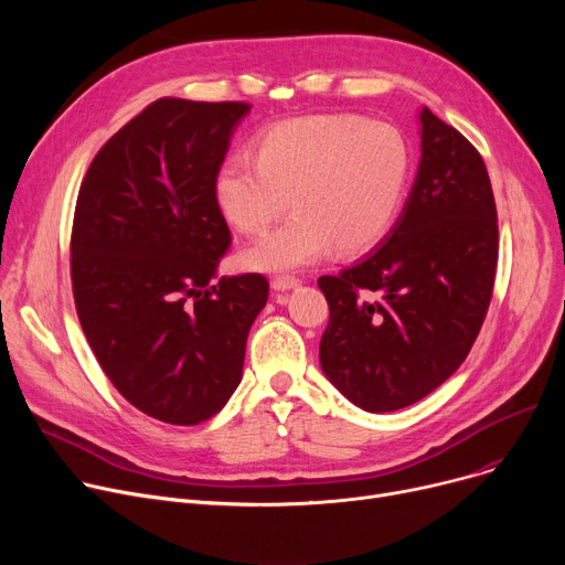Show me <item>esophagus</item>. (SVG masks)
Here are the masks:
<instances>
[{
    "label": "esophagus",
    "mask_w": 565,
    "mask_h": 565,
    "mask_svg": "<svg viewBox=\"0 0 565 565\" xmlns=\"http://www.w3.org/2000/svg\"><path fill=\"white\" fill-rule=\"evenodd\" d=\"M300 286V279L298 277H288V275H281V277H275L273 279V288L284 292V290H290V288H298Z\"/></svg>",
    "instance_id": "obj_1"
}]
</instances>
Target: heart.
<instances>
[{
  "mask_svg": "<svg viewBox=\"0 0 565 565\" xmlns=\"http://www.w3.org/2000/svg\"><path fill=\"white\" fill-rule=\"evenodd\" d=\"M409 151L387 124L354 114L292 118L258 139V156L233 153L215 175L222 215L263 231L288 201L295 213L243 252L258 273H288L328 256L362 254L392 228L407 188Z\"/></svg>",
  "mask_w": 565,
  "mask_h": 565,
  "instance_id": "obj_1",
  "label": "heart"
}]
</instances>
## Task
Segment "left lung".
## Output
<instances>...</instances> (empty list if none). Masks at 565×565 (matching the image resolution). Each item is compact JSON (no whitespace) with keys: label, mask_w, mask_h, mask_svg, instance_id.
Returning a JSON list of instances; mask_svg holds the SVG:
<instances>
[{"label":"left lung","mask_w":565,"mask_h":565,"mask_svg":"<svg viewBox=\"0 0 565 565\" xmlns=\"http://www.w3.org/2000/svg\"><path fill=\"white\" fill-rule=\"evenodd\" d=\"M422 160L384 243L318 286L330 305L320 366L366 412L422 401L465 362L486 320L499 252L483 158L428 107Z\"/></svg>","instance_id":"1"}]
</instances>
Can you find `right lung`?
<instances>
[{
  "label": "right lung",
  "instance_id": "right-lung-1",
  "mask_svg": "<svg viewBox=\"0 0 565 565\" xmlns=\"http://www.w3.org/2000/svg\"><path fill=\"white\" fill-rule=\"evenodd\" d=\"M247 103L160 98L88 167L75 205L77 318L128 403L173 426L217 414L243 380L263 275L222 277L231 231L215 175Z\"/></svg>",
  "mask_w": 565,
  "mask_h": 565
}]
</instances>
